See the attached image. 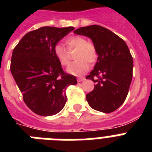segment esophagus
Returning a JSON list of instances; mask_svg holds the SVG:
<instances>
[{
	"label": "esophagus",
	"instance_id": "esophagus-1",
	"mask_svg": "<svg viewBox=\"0 0 152 152\" xmlns=\"http://www.w3.org/2000/svg\"><path fill=\"white\" fill-rule=\"evenodd\" d=\"M84 80H85L84 77H80V78L77 79V81H78V82H81V81Z\"/></svg>",
	"mask_w": 152,
	"mask_h": 152
}]
</instances>
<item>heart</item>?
<instances>
[{
  "mask_svg": "<svg viewBox=\"0 0 152 152\" xmlns=\"http://www.w3.org/2000/svg\"><path fill=\"white\" fill-rule=\"evenodd\" d=\"M65 45L68 50L61 44L55 45L53 53L61 65L68 66L71 61L70 53L76 50L75 53L76 61L68 68L69 73L75 76L83 75L89 69L87 62L93 64L97 61V50L92 43L88 42V40L84 37L80 35L69 37L65 40Z\"/></svg>",
  "mask_w": 152,
  "mask_h": 152,
  "instance_id": "heart-1",
  "label": "heart"
}]
</instances>
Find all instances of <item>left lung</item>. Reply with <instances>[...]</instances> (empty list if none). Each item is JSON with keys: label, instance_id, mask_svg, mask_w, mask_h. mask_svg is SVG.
<instances>
[{"label": "left lung", "instance_id": "8db88e82", "mask_svg": "<svg viewBox=\"0 0 152 152\" xmlns=\"http://www.w3.org/2000/svg\"><path fill=\"white\" fill-rule=\"evenodd\" d=\"M75 34L91 39L97 50L95 68L86 79L95 83L86 95L89 106L95 110L111 113L125 102L132 79V57L125 41L99 25L80 27Z\"/></svg>", "mask_w": 152, "mask_h": 152}]
</instances>
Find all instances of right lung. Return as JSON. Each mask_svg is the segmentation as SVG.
Masks as SVG:
<instances>
[{
    "label": "right lung",
    "mask_w": 152,
    "mask_h": 152,
    "mask_svg": "<svg viewBox=\"0 0 152 152\" xmlns=\"http://www.w3.org/2000/svg\"><path fill=\"white\" fill-rule=\"evenodd\" d=\"M75 29L42 27L28 32L13 50L10 70L25 104L34 113L52 116L67 101L66 90L77 83L64 72L53 53L55 45Z\"/></svg>",
    "instance_id": "obj_1"
}]
</instances>
